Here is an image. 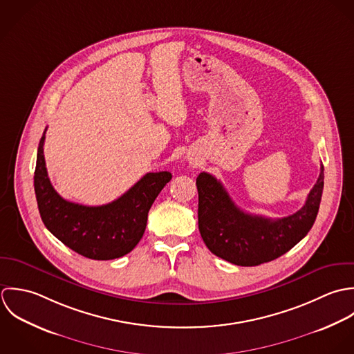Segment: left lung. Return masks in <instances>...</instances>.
<instances>
[{"mask_svg":"<svg viewBox=\"0 0 354 354\" xmlns=\"http://www.w3.org/2000/svg\"><path fill=\"white\" fill-rule=\"evenodd\" d=\"M324 167L304 207L287 217L270 218L239 209L211 174L197 176L198 228L217 257L241 267L272 261L294 248L312 228L324 186Z\"/></svg>","mask_w":354,"mask_h":354,"instance_id":"obj_1","label":"left lung"}]
</instances>
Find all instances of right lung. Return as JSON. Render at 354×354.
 <instances>
[{"label":"right lung","mask_w":354,"mask_h":354,"mask_svg":"<svg viewBox=\"0 0 354 354\" xmlns=\"http://www.w3.org/2000/svg\"><path fill=\"white\" fill-rule=\"evenodd\" d=\"M45 133L39 141L34 189L45 227L66 246L91 260H112L130 253L141 241L147 213L171 172H149L118 200L86 207L64 200L52 186L44 156Z\"/></svg>","instance_id":"add662e5"}]
</instances>
